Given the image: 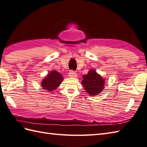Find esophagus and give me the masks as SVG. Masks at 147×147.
<instances>
[{
  "label": "esophagus",
  "mask_w": 147,
  "mask_h": 147,
  "mask_svg": "<svg viewBox=\"0 0 147 147\" xmlns=\"http://www.w3.org/2000/svg\"><path fill=\"white\" fill-rule=\"evenodd\" d=\"M68 75H69V76L71 78H76L77 76V74L73 71H71Z\"/></svg>",
  "instance_id": "esophagus-1"
}]
</instances>
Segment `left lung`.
Here are the masks:
<instances>
[{
    "label": "left lung",
    "instance_id": "8db88e82",
    "mask_svg": "<svg viewBox=\"0 0 147 147\" xmlns=\"http://www.w3.org/2000/svg\"><path fill=\"white\" fill-rule=\"evenodd\" d=\"M81 84L84 89L91 96L100 94L104 90L105 80L94 69H90L87 74L83 75Z\"/></svg>",
    "mask_w": 147,
    "mask_h": 147
}]
</instances>
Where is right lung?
<instances>
[{
  "label": "right lung",
  "instance_id": "1",
  "mask_svg": "<svg viewBox=\"0 0 147 147\" xmlns=\"http://www.w3.org/2000/svg\"><path fill=\"white\" fill-rule=\"evenodd\" d=\"M63 80L62 74L56 70H53L50 71V73L44 78L40 85L43 90L47 91V92H52L60 86Z\"/></svg>",
  "mask_w": 147,
  "mask_h": 147
}]
</instances>
